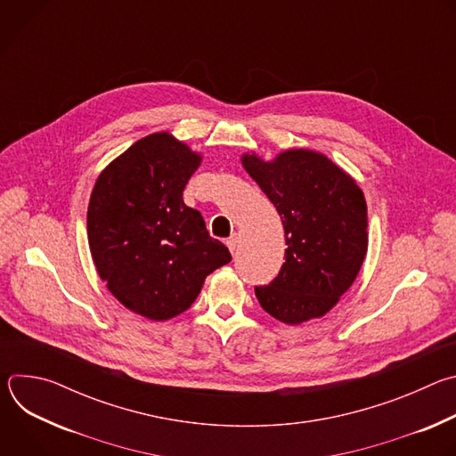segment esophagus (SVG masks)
Wrapping results in <instances>:
<instances>
[{
  "mask_svg": "<svg viewBox=\"0 0 456 456\" xmlns=\"http://www.w3.org/2000/svg\"><path fill=\"white\" fill-rule=\"evenodd\" d=\"M238 241H240V234H238V232H232V234H231V238H227V241H225V243H227V247H229V250H231V252H234V250H236Z\"/></svg>",
  "mask_w": 456,
  "mask_h": 456,
  "instance_id": "obj_1",
  "label": "esophagus"
}]
</instances>
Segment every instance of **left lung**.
I'll use <instances>...</instances> for the list:
<instances>
[{
    "label": "left lung",
    "instance_id": "obj_1",
    "mask_svg": "<svg viewBox=\"0 0 456 456\" xmlns=\"http://www.w3.org/2000/svg\"><path fill=\"white\" fill-rule=\"evenodd\" d=\"M241 166L274 204L287 241L280 274L254 289L259 305L285 324L322 317L352 287L366 257L361 187L327 155L305 148L273 160L243 153Z\"/></svg>",
    "mask_w": 456,
    "mask_h": 456
}]
</instances>
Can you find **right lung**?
Wrapping results in <instances>:
<instances>
[{"instance_id":"obj_1","label":"right lung","mask_w":456,"mask_h":456,"mask_svg":"<svg viewBox=\"0 0 456 456\" xmlns=\"http://www.w3.org/2000/svg\"><path fill=\"white\" fill-rule=\"evenodd\" d=\"M202 155L167 132L151 134L97 176L88 204V245L108 290L151 321L185 312L206 278L231 262L197 209L182 200Z\"/></svg>"}]
</instances>
